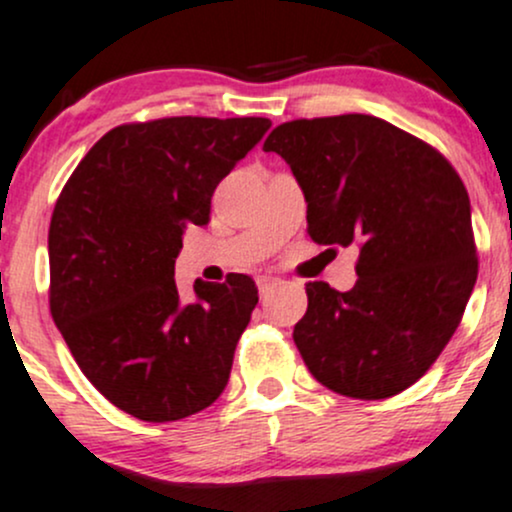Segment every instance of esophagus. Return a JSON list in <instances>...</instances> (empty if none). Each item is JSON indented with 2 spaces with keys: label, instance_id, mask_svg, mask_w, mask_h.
Wrapping results in <instances>:
<instances>
[{
  "label": "esophagus",
  "instance_id": "esophagus-1",
  "mask_svg": "<svg viewBox=\"0 0 512 512\" xmlns=\"http://www.w3.org/2000/svg\"><path fill=\"white\" fill-rule=\"evenodd\" d=\"M275 285H278V278H271V275H263V278H258V292H261L263 297H266Z\"/></svg>",
  "mask_w": 512,
  "mask_h": 512
}]
</instances>
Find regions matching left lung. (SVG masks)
I'll use <instances>...</instances> for the list:
<instances>
[{
    "instance_id": "left-lung-1",
    "label": "left lung",
    "mask_w": 512,
    "mask_h": 512,
    "mask_svg": "<svg viewBox=\"0 0 512 512\" xmlns=\"http://www.w3.org/2000/svg\"><path fill=\"white\" fill-rule=\"evenodd\" d=\"M307 200L317 244H355L358 283H307L292 338L314 380L353 399H387L426 375L472 297L476 246L467 188L450 162L363 113L292 120L263 142Z\"/></svg>"
}]
</instances>
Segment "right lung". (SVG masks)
<instances>
[{"mask_svg": "<svg viewBox=\"0 0 512 512\" xmlns=\"http://www.w3.org/2000/svg\"><path fill=\"white\" fill-rule=\"evenodd\" d=\"M271 128L268 118H162L118 125L86 152L48 232L50 312L86 380L147 423L208 409L258 302L249 275L174 280L188 225Z\"/></svg>", "mask_w": 512, "mask_h": 512, "instance_id": "obj_1", "label": "right lung"}]
</instances>
